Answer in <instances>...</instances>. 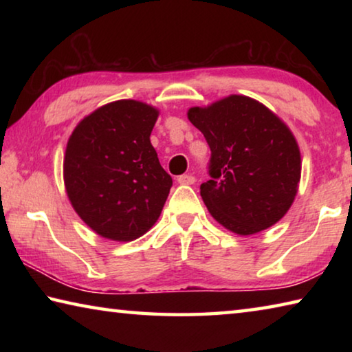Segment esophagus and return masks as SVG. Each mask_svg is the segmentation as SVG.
<instances>
[{
	"mask_svg": "<svg viewBox=\"0 0 352 352\" xmlns=\"http://www.w3.org/2000/svg\"><path fill=\"white\" fill-rule=\"evenodd\" d=\"M177 182L180 183V184H194V183H195V177L189 175V174H184V175L178 177Z\"/></svg>",
	"mask_w": 352,
	"mask_h": 352,
	"instance_id": "34e87169",
	"label": "esophagus"
}]
</instances>
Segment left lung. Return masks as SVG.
Wrapping results in <instances>:
<instances>
[{"mask_svg": "<svg viewBox=\"0 0 352 352\" xmlns=\"http://www.w3.org/2000/svg\"><path fill=\"white\" fill-rule=\"evenodd\" d=\"M188 119L211 148V180L200 186L211 216L241 236L281 220L301 178V153L290 129L265 105L241 94L192 107Z\"/></svg>", "mask_w": 352, "mask_h": 352, "instance_id": "left-lung-1", "label": "left lung"}]
</instances>
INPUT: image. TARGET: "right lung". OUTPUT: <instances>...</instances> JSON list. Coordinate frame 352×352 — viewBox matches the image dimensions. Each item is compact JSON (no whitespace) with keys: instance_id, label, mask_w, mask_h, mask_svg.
Returning <instances> with one entry per match:
<instances>
[{"instance_id":"1","label":"right lung","mask_w":352,"mask_h":352,"mask_svg":"<svg viewBox=\"0 0 352 352\" xmlns=\"http://www.w3.org/2000/svg\"><path fill=\"white\" fill-rule=\"evenodd\" d=\"M158 113L140 100H116L83 118L69 136L63 160L68 199L105 239H138L162 214L172 178L151 144Z\"/></svg>"}]
</instances>
